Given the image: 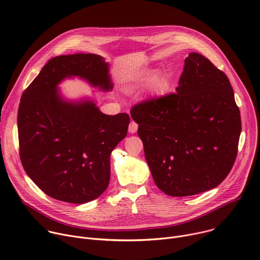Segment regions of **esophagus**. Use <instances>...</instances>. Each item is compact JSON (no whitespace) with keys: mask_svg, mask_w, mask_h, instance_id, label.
Segmentation results:
<instances>
[{"mask_svg":"<svg viewBox=\"0 0 260 260\" xmlns=\"http://www.w3.org/2000/svg\"><path fill=\"white\" fill-rule=\"evenodd\" d=\"M137 129H138V124L135 121H131L129 126H128V132L131 134H135L137 132Z\"/></svg>","mask_w":260,"mask_h":260,"instance_id":"1","label":"esophagus"}]
</instances>
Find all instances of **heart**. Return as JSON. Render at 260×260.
Returning a JSON list of instances; mask_svg holds the SVG:
<instances>
[{
	"mask_svg": "<svg viewBox=\"0 0 260 260\" xmlns=\"http://www.w3.org/2000/svg\"><path fill=\"white\" fill-rule=\"evenodd\" d=\"M152 75H153L152 70H145V72H142L139 76H137L135 78V80H134L135 84H133V85L146 83V82L151 80L150 86H151V89H152L154 94H157V95H159V94H164L165 92H167V90L169 88V79H168V77L162 73L154 75L153 78H152ZM131 88L132 87H129V89Z\"/></svg>",
	"mask_w": 260,
	"mask_h": 260,
	"instance_id": "obj_1",
	"label": "heart"
}]
</instances>
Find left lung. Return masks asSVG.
Here are the masks:
<instances>
[{"label":"left lung","instance_id":"1","mask_svg":"<svg viewBox=\"0 0 260 260\" xmlns=\"http://www.w3.org/2000/svg\"><path fill=\"white\" fill-rule=\"evenodd\" d=\"M176 93L133 107L145 158L156 186L172 197L219 185L238 154L241 113L227 76L190 53Z\"/></svg>","mask_w":260,"mask_h":260}]
</instances>
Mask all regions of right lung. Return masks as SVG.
Segmentation results:
<instances>
[{
  "label": "right lung",
  "mask_w": 260,
  "mask_h": 260,
  "mask_svg": "<svg viewBox=\"0 0 260 260\" xmlns=\"http://www.w3.org/2000/svg\"><path fill=\"white\" fill-rule=\"evenodd\" d=\"M74 77L103 91L113 89L102 56L55 57L23 91L17 129L22 167L34 183L54 199L83 204L108 187L111 152L126 137L129 116L106 115L89 99L65 100L58 85Z\"/></svg>",
  "instance_id": "add662e5"
}]
</instances>
